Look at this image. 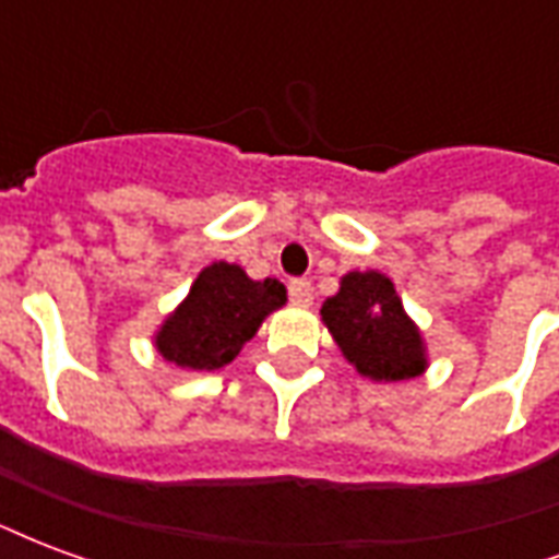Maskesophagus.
<instances>
[{
    "mask_svg": "<svg viewBox=\"0 0 559 559\" xmlns=\"http://www.w3.org/2000/svg\"><path fill=\"white\" fill-rule=\"evenodd\" d=\"M290 302L299 305V308H308V305L314 302V287L308 284V281H290Z\"/></svg>",
    "mask_w": 559,
    "mask_h": 559,
    "instance_id": "34e87169",
    "label": "esophagus"
}]
</instances>
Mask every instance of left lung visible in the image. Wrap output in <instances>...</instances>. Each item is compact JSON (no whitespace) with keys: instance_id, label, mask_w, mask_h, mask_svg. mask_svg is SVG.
Wrapping results in <instances>:
<instances>
[{"instance_id":"8db88e82","label":"left lung","mask_w":559,"mask_h":559,"mask_svg":"<svg viewBox=\"0 0 559 559\" xmlns=\"http://www.w3.org/2000/svg\"><path fill=\"white\" fill-rule=\"evenodd\" d=\"M320 317L344 359L368 380L399 383L425 374V338L383 272H347Z\"/></svg>"}]
</instances>
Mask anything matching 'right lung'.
Wrapping results in <instances>:
<instances>
[{"instance_id":"add662e5","label":"right lung","mask_w":559,"mask_h":559,"mask_svg":"<svg viewBox=\"0 0 559 559\" xmlns=\"http://www.w3.org/2000/svg\"><path fill=\"white\" fill-rule=\"evenodd\" d=\"M287 302L278 278L254 281L236 263H209L176 311L155 332L164 362L188 371H218L233 362L260 323Z\"/></svg>"}]
</instances>
